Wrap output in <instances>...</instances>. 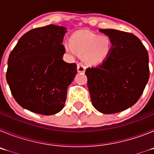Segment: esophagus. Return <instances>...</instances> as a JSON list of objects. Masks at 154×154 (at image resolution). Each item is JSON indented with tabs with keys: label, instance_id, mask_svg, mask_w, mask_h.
<instances>
[{
	"label": "esophagus",
	"instance_id": "obj_1",
	"mask_svg": "<svg viewBox=\"0 0 154 154\" xmlns=\"http://www.w3.org/2000/svg\"><path fill=\"white\" fill-rule=\"evenodd\" d=\"M77 70H78V72L84 73L85 72V65L82 63H78L77 64Z\"/></svg>",
	"mask_w": 154,
	"mask_h": 154
}]
</instances>
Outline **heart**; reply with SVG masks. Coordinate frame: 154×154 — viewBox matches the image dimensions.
<instances>
[{"label": "heart", "mask_w": 154, "mask_h": 154, "mask_svg": "<svg viewBox=\"0 0 154 154\" xmlns=\"http://www.w3.org/2000/svg\"><path fill=\"white\" fill-rule=\"evenodd\" d=\"M112 41L107 36L80 31L71 37L70 44L65 43V51L74 56L84 55L88 62L98 65L104 62L112 51Z\"/></svg>", "instance_id": "b5f03b06"}]
</instances>
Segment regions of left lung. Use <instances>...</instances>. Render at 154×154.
Segmentation results:
<instances>
[{"label": "left lung", "instance_id": "1", "mask_svg": "<svg viewBox=\"0 0 154 154\" xmlns=\"http://www.w3.org/2000/svg\"><path fill=\"white\" fill-rule=\"evenodd\" d=\"M112 48L108 58L85 71L91 101L102 113L122 112L135 104L149 77V56L136 35L115 29H99Z\"/></svg>", "mask_w": 154, "mask_h": 154}]
</instances>
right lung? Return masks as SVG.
Instances as JSON below:
<instances>
[{"mask_svg":"<svg viewBox=\"0 0 154 154\" xmlns=\"http://www.w3.org/2000/svg\"><path fill=\"white\" fill-rule=\"evenodd\" d=\"M67 29L49 24L32 29L19 39L8 61L6 79L21 107L42 115L63 109L68 86L77 74L75 63L62 59Z\"/></svg>","mask_w":154,"mask_h":154,"instance_id":"obj_1","label":"right lung"}]
</instances>
